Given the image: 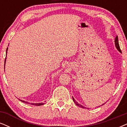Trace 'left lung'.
<instances>
[{
	"mask_svg": "<svg viewBox=\"0 0 127 127\" xmlns=\"http://www.w3.org/2000/svg\"><path fill=\"white\" fill-rule=\"evenodd\" d=\"M115 47H116V48L117 49V50H118L119 51V52H120V53H121V49H120V46H119V43H118V36H117L116 37H115ZM73 99L74 102H75V104H76V105H77V106L80 107H81V108H85V107H84V106H83V105H81V104H78L77 102L75 101V99H74V98L73 97ZM103 104H102V105H103Z\"/></svg>",
	"mask_w": 127,
	"mask_h": 127,
	"instance_id": "8db88e82",
	"label": "left lung"
}]
</instances>
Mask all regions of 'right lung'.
<instances>
[{"label":"right lung","instance_id":"1","mask_svg":"<svg viewBox=\"0 0 127 127\" xmlns=\"http://www.w3.org/2000/svg\"><path fill=\"white\" fill-rule=\"evenodd\" d=\"M7 49L8 48H7V49H6V54H7ZM6 57L5 58V60H4V65H5V63H6ZM20 100L21 101H22L23 102H25V103L26 104H29L28 102L27 101H23V100H21V99H20ZM32 105H37V106H39V105H43L44 104V103H31Z\"/></svg>","mask_w":127,"mask_h":127}]
</instances>
